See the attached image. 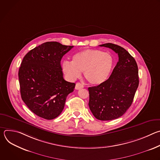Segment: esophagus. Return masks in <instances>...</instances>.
Here are the masks:
<instances>
[{"mask_svg":"<svg viewBox=\"0 0 160 160\" xmlns=\"http://www.w3.org/2000/svg\"><path fill=\"white\" fill-rule=\"evenodd\" d=\"M82 88H83V85L82 83H79V82H78V83H76L75 88H76L77 90H79V89Z\"/></svg>","mask_w":160,"mask_h":160,"instance_id":"34e87169","label":"esophagus"}]
</instances>
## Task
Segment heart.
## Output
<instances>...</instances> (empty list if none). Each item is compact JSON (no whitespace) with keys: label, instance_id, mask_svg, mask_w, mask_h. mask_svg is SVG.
Listing matches in <instances>:
<instances>
[{"label":"heart","instance_id":"obj_1","mask_svg":"<svg viewBox=\"0 0 160 160\" xmlns=\"http://www.w3.org/2000/svg\"><path fill=\"white\" fill-rule=\"evenodd\" d=\"M114 64L112 56L98 49H86L74 54L72 61L62 63L64 73L70 80H75L84 72L86 80L94 85L105 82L109 77Z\"/></svg>","mask_w":160,"mask_h":160}]
</instances>
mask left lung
<instances>
[{"label":"left lung","mask_w":160,"mask_h":160,"mask_svg":"<svg viewBox=\"0 0 160 160\" xmlns=\"http://www.w3.org/2000/svg\"><path fill=\"white\" fill-rule=\"evenodd\" d=\"M118 55V61L109 78L98 86L88 87L89 108L102 121L122 117L130 107L139 86L138 66L135 59L124 48L107 43L100 45Z\"/></svg>","instance_id":"obj_1"}]
</instances>
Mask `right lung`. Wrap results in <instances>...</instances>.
<instances>
[{"mask_svg": "<svg viewBox=\"0 0 160 160\" xmlns=\"http://www.w3.org/2000/svg\"><path fill=\"white\" fill-rule=\"evenodd\" d=\"M73 46L47 42L23 58L18 77L22 100L36 115L46 120L58 117L75 83L66 81L61 66L62 56Z\"/></svg>", "mask_w": 160, "mask_h": 160, "instance_id": "add662e5", "label": "right lung"}]
</instances>
